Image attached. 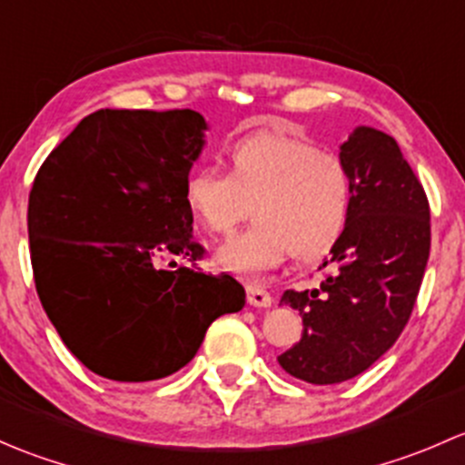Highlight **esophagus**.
Wrapping results in <instances>:
<instances>
[{"instance_id": "34e87169", "label": "esophagus", "mask_w": 465, "mask_h": 465, "mask_svg": "<svg viewBox=\"0 0 465 465\" xmlns=\"http://www.w3.org/2000/svg\"><path fill=\"white\" fill-rule=\"evenodd\" d=\"M247 303L254 308H270L274 303L272 294L259 285H247Z\"/></svg>"}]
</instances>
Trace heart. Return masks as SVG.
<instances>
[{"label": "heart", "instance_id": "b5f03b06", "mask_svg": "<svg viewBox=\"0 0 465 465\" xmlns=\"http://www.w3.org/2000/svg\"><path fill=\"white\" fill-rule=\"evenodd\" d=\"M229 173L200 166L184 182L186 209L204 232L229 233L252 204L256 223L215 252L224 270L256 279L292 256L320 261L344 236L353 213V180L340 157L311 142L259 133L227 150Z\"/></svg>", "mask_w": 465, "mask_h": 465}]
</instances>
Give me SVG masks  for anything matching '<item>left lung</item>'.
I'll list each match as a JSON object with an SVG mask.
<instances>
[{
  "instance_id": "8db88e82",
  "label": "left lung",
  "mask_w": 465,
  "mask_h": 465,
  "mask_svg": "<svg viewBox=\"0 0 465 465\" xmlns=\"http://www.w3.org/2000/svg\"><path fill=\"white\" fill-rule=\"evenodd\" d=\"M353 180V213L331 250L320 288L285 290L303 335L281 353L290 376L337 384L387 353L414 308L430 259V204L396 139L358 125L340 145Z\"/></svg>"
}]
</instances>
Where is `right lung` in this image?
Here are the masks:
<instances>
[{"label":"right lung","mask_w":465,"mask_h":465,"mask_svg":"<svg viewBox=\"0 0 465 465\" xmlns=\"http://www.w3.org/2000/svg\"><path fill=\"white\" fill-rule=\"evenodd\" d=\"M206 130L193 110H98L37 171L29 195L37 297L64 346L98 376H171L193 360L211 322L245 306L233 276L175 261L204 254L184 182Z\"/></svg>","instance_id":"right-lung-1"}]
</instances>
